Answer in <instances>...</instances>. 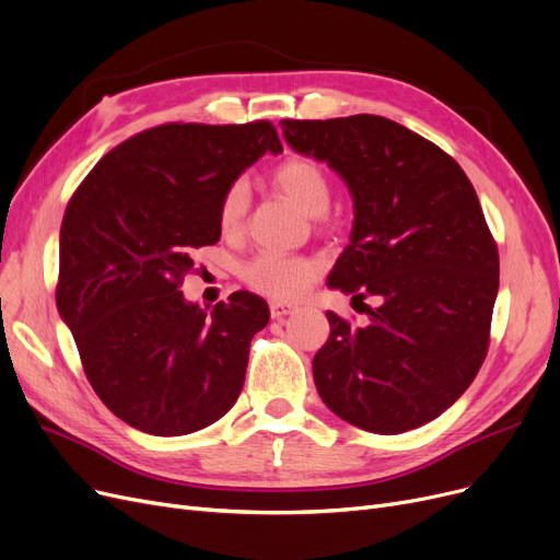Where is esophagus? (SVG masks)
Wrapping results in <instances>:
<instances>
[{"mask_svg": "<svg viewBox=\"0 0 560 560\" xmlns=\"http://www.w3.org/2000/svg\"><path fill=\"white\" fill-rule=\"evenodd\" d=\"M298 311V306L295 304H283V302H272L270 304V313H272V318H283V315H290V313H295Z\"/></svg>", "mask_w": 560, "mask_h": 560, "instance_id": "esophagus-1", "label": "esophagus"}]
</instances>
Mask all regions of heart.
I'll return each mask as SVG.
<instances>
[{
	"instance_id": "1",
	"label": "heart",
	"mask_w": 560,
	"mask_h": 560,
	"mask_svg": "<svg viewBox=\"0 0 560 560\" xmlns=\"http://www.w3.org/2000/svg\"><path fill=\"white\" fill-rule=\"evenodd\" d=\"M272 185L304 214L323 217L331 203V180L325 168L308 158H288L272 172ZM249 212L247 180H233L222 194L217 222L222 233L235 235L245 226ZM318 265L302 256L279 252L256 254L242 270L245 281L258 293L275 300L300 298L313 283Z\"/></svg>"
}]
</instances>
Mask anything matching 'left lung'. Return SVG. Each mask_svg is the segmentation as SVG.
Masks as SVG:
<instances>
[{"label": "left lung", "instance_id": "left-lung-1", "mask_svg": "<svg viewBox=\"0 0 560 560\" xmlns=\"http://www.w3.org/2000/svg\"><path fill=\"white\" fill-rule=\"evenodd\" d=\"M293 151L327 162L354 201L350 245L327 285L369 323L327 311L313 357L323 402L343 421L400 434L446 411L488 354L499 252L476 189L440 145L392 118L281 120ZM373 296L378 304H362Z\"/></svg>", "mask_w": 560, "mask_h": 560}]
</instances>
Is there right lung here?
I'll return each mask as SVG.
<instances>
[{
    "instance_id": "add662e5",
    "label": "right lung",
    "mask_w": 560,
    "mask_h": 560,
    "mask_svg": "<svg viewBox=\"0 0 560 560\" xmlns=\"http://www.w3.org/2000/svg\"><path fill=\"white\" fill-rule=\"evenodd\" d=\"M265 151H283L270 120L158 126L112 149L68 201L57 308L93 392L141 432H197L242 392L270 308L237 290L208 315L178 288L222 235V194Z\"/></svg>"
}]
</instances>
